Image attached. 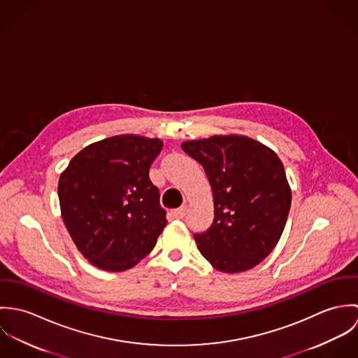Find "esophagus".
I'll return each mask as SVG.
<instances>
[{
  "instance_id": "34e87169",
  "label": "esophagus",
  "mask_w": 358,
  "mask_h": 358,
  "mask_svg": "<svg viewBox=\"0 0 358 358\" xmlns=\"http://www.w3.org/2000/svg\"><path fill=\"white\" fill-rule=\"evenodd\" d=\"M186 210H187V206H186V205H182L180 208H176V209L172 210V216L176 217V219H182V217H185Z\"/></svg>"
}]
</instances>
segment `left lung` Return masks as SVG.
Masks as SVG:
<instances>
[{
	"label": "left lung",
	"instance_id": "left-lung-1",
	"mask_svg": "<svg viewBox=\"0 0 358 358\" xmlns=\"http://www.w3.org/2000/svg\"><path fill=\"white\" fill-rule=\"evenodd\" d=\"M182 149L204 168L215 217L194 233L201 255L217 270L240 273L277 245L291 208V189L278 155L247 136L189 141Z\"/></svg>",
	"mask_w": 358,
	"mask_h": 358
}]
</instances>
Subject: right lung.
<instances>
[{"mask_svg": "<svg viewBox=\"0 0 358 358\" xmlns=\"http://www.w3.org/2000/svg\"><path fill=\"white\" fill-rule=\"evenodd\" d=\"M162 142L139 135L103 139L60 175L63 222L80 252L106 271H124L153 250L166 212L149 172Z\"/></svg>", "mask_w": 358, "mask_h": 358, "instance_id": "obj_1", "label": "right lung"}]
</instances>
